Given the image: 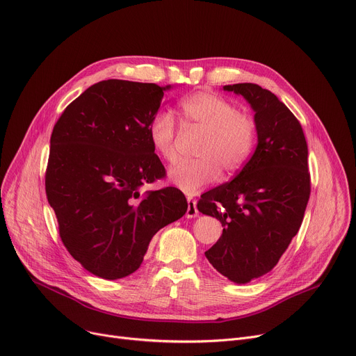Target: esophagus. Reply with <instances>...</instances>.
<instances>
[{
	"label": "esophagus",
	"mask_w": 356,
	"mask_h": 356,
	"mask_svg": "<svg viewBox=\"0 0 356 356\" xmlns=\"http://www.w3.org/2000/svg\"><path fill=\"white\" fill-rule=\"evenodd\" d=\"M199 215V210H197V204L196 200L193 197H187V211H186V216L187 218H196Z\"/></svg>",
	"instance_id": "esophagus-1"
}]
</instances>
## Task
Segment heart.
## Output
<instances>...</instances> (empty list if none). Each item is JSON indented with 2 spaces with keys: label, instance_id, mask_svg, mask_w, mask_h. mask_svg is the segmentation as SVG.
Masks as SVG:
<instances>
[{
  "label": "heart",
  "instance_id": "b5f03b06",
  "mask_svg": "<svg viewBox=\"0 0 356 356\" xmlns=\"http://www.w3.org/2000/svg\"><path fill=\"white\" fill-rule=\"evenodd\" d=\"M184 130L202 131L196 150L199 159L180 161L169 172L172 181L188 195L197 193L223 175L238 172L250 159L257 138L254 117L216 92L199 91L179 103ZM153 150L168 163L177 159V127L169 111L156 113L147 127Z\"/></svg>",
  "mask_w": 356,
  "mask_h": 356
}]
</instances>
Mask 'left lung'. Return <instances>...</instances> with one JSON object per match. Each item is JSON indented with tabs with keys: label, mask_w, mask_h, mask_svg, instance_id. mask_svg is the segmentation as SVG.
I'll return each mask as SVG.
<instances>
[{
	"label": "left lung",
	"mask_w": 356,
	"mask_h": 356,
	"mask_svg": "<svg viewBox=\"0 0 356 356\" xmlns=\"http://www.w3.org/2000/svg\"><path fill=\"white\" fill-rule=\"evenodd\" d=\"M250 103L257 146L233 180L202 195L199 211L220 220L219 241L204 252L218 272L248 283L270 272L298 233L311 196L307 145L293 113L253 83L223 87Z\"/></svg>",
	"instance_id": "1"
}]
</instances>
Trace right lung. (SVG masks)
<instances>
[{
    "label": "right lung",
    "instance_id": "obj_1",
    "mask_svg": "<svg viewBox=\"0 0 356 356\" xmlns=\"http://www.w3.org/2000/svg\"><path fill=\"white\" fill-rule=\"evenodd\" d=\"M168 88L104 80L71 102L54 124L47 200L68 253L99 277L137 270L153 236L187 210L176 187L140 193L145 183L165 177L147 127Z\"/></svg>",
    "mask_w": 356,
    "mask_h": 356
}]
</instances>
